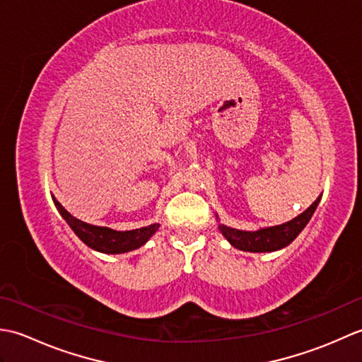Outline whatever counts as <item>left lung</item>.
I'll return each mask as SVG.
<instances>
[{
    "label": "left lung",
    "instance_id": "1",
    "mask_svg": "<svg viewBox=\"0 0 362 362\" xmlns=\"http://www.w3.org/2000/svg\"><path fill=\"white\" fill-rule=\"evenodd\" d=\"M320 197L322 196H319L316 201H314L303 213H300L298 216L280 226L263 227V228L253 230V232H247V230L232 228L219 222V230L235 249H240L244 252H255V253L280 250L294 241L298 236V233L306 227L314 211L317 209ZM216 219L219 221L218 214H216Z\"/></svg>",
    "mask_w": 362,
    "mask_h": 362
}]
</instances>
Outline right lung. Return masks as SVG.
Here are the masks:
<instances>
[{
	"instance_id": "1",
	"label": "right lung",
	"mask_w": 362,
	"mask_h": 362,
	"mask_svg": "<svg viewBox=\"0 0 362 362\" xmlns=\"http://www.w3.org/2000/svg\"><path fill=\"white\" fill-rule=\"evenodd\" d=\"M52 202L59 210L60 216H62L66 224L71 227L73 232L78 235L79 240L87 244L90 249L101 253H126L130 250H135L141 247L149 241V238L157 232L160 224H151L148 227L135 228V230H126V232H119V230H113L110 227H101L87 224L78 218H74L71 213H68L62 204H60L56 197L52 196Z\"/></svg>"
}]
</instances>
